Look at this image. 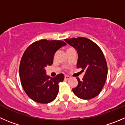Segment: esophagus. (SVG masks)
Listing matches in <instances>:
<instances>
[{"label":"esophagus","mask_w":125,"mask_h":125,"mask_svg":"<svg viewBox=\"0 0 125 125\" xmlns=\"http://www.w3.org/2000/svg\"><path fill=\"white\" fill-rule=\"evenodd\" d=\"M64 78H65V79L68 80V79H70V78H71V77H70V76H69V75H65Z\"/></svg>","instance_id":"34e87169"}]
</instances>
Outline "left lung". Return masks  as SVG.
<instances>
[{
  "instance_id": "1",
  "label": "left lung",
  "mask_w": 125,
  "mask_h": 125,
  "mask_svg": "<svg viewBox=\"0 0 125 125\" xmlns=\"http://www.w3.org/2000/svg\"><path fill=\"white\" fill-rule=\"evenodd\" d=\"M78 53L77 68L85 71L82 80H78L73 93L82 99L96 97L103 90L107 77V65L103 52L99 46L85 37L64 39Z\"/></svg>"
}]
</instances>
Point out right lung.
<instances>
[{"mask_svg":"<svg viewBox=\"0 0 125 125\" xmlns=\"http://www.w3.org/2000/svg\"><path fill=\"white\" fill-rule=\"evenodd\" d=\"M66 43L61 40H38L28 47L20 64L21 85L31 99L47 104L53 101L59 91V83L64 75L60 73L54 78L46 74L45 67L53 64L54 53Z\"/></svg>","mask_w":125,"mask_h":125,"instance_id":"obj_1","label":"right lung"}]
</instances>
